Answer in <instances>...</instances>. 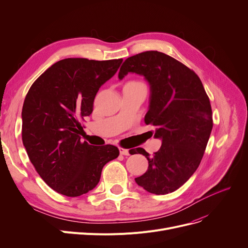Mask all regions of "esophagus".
<instances>
[{"label": "esophagus", "mask_w": 248, "mask_h": 248, "mask_svg": "<svg viewBox=\"0 0 248 248\" xmlns=\"http://www.w3.org/2000/svg\"><path fill=\"white\" fill-rule=\"evenodd\" d=\"M120 153L121 155H129V151L126 150V149H124V148H120Z\"/></svg>", "instance_id": "34e87169"}]
</instances>
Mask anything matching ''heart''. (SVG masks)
<instances>
[{
	"instance_id": "heart-1",
	"label": "heart",
	"mask_w": 248,
	"mask_h": 248,
	"mask_svg": "<svg viewBox=\"0 0 248 248\" xmlns=\"http://www.w3.org/2000/svg\"><path fill=\"white\" fill-rule=\"evenodd\" d=\"M129 84H142V83H140V82H138V81H131V82H128Z\"/></svg>"
}]
</instances>
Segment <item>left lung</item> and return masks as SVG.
<instances>
[{
	"label": "left lung",
	"instance_id": "8db88e82",
	"mask_svg": "<svg viewBox=\"0 0 248 248\" xmlns=\"http://www.w3.org/2000/svg\"><path fill=\"white\" fill-rule=\"evenodd\" d=\"M129 72L144 76L150 85L145 123L155 126L154 137L162 140L153 157L141 148L129 151L144 155L149 162L136 183L155 195L172 193L186 183L202 160L213 127L209 97L196 73L159 51L128 57L119 78Z\"/></svg>",
	"mask_w": 248,
	"mask_h": 248
}]
</instances>
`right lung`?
Returning a JSON list of instances; mask_svg holds the SVG:
<instances>
[{
	"mask_svg": "<svg viewBox=\"0 0 248 248\" xmlns=\"http://www.w3.org/2000/svg\"><path fill=\"white\" fill-rule=\"evenodd\" d=\"M122 62L60 60L37 78L26 95L23 145L37 173L59 194L77 197L91 191L98 184L103 166L119 157L114 146L82 141L80 121L93 112L97 91Z\"/></svg>",
	"mask_w": 248,
	"mask_h": 248,
	"instance_id": "obj_1",
	"label": "right lung"
}]
</instances>
